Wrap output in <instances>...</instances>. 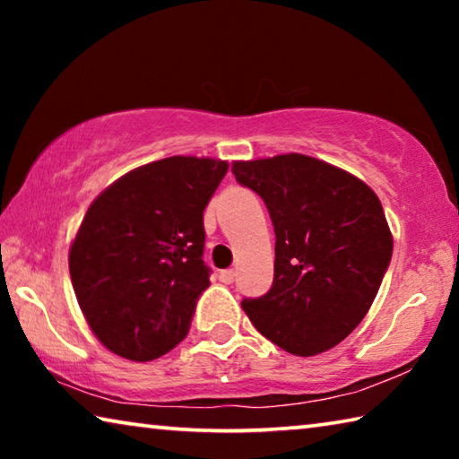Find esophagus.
<instances>
[{
	"label": "esophagus",
	"mask_w": 459,
	"mask_h": 459,
	"mask_svg": "<svg viewBox=\"0 0 459 459\" xmlns=\"http://www.w3.org/2000/svg\"><path fill=\"white\" fill-rule=\"evenodd\" d=\"M235 269H224V271H221L219 273V279L222 283H227V285H230L232 281H235Z\"/></svg>",
	"instance_id": "obj_1"
}]
</instances>
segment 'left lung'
<instances>
[{
	"label": "left lung",
	"instance_id": "1",
	"mask_svg": "<svg viewBox=\"0 0 459 459\" xmlns=\"http://www.w3.org/2000/svg\"><path fill=\"white\" fill-rule=\"evenodd\" d=\"M237 182L259 194L275 229L273 285L243 309L285 352L338 346L375 301L393 235L370 186L304 153L232 161Z\"/></svg>",
	"mask_w": 459,
	"mask_h": 459
}]
</instances>
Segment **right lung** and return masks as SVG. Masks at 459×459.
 <instances>
[{
  "label": "right lung",
  "instance_id": "add662e5",
  "mask_svg": "<svg viewBox=\"0 0 459 459\" xmlns=\"http://www.w3.org/2000/svg\"><path fill=\"white\" fill-rule=\"evenodd\" d=\"M229 161L172 155L131 169L89 206L68 251L76 301L107 351L160 359L186 338L200 293L202 214Z\"/></svg>",
  "mask_w": 459,
  "mask_h": 459
}]
</instances>
